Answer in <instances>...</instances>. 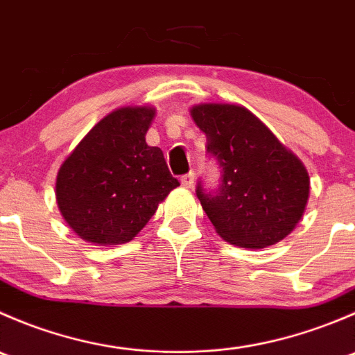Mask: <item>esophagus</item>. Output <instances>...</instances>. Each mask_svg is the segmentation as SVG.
I'll return each instance as SVG.
<instances>
[{
  "instance_id": "obj_1",
  "label": "esophagus",
  "mask_w": 355,
  "mask_h": 355,
  "mask_svg": "<svg viewBox=\"0 0 355 355\" xmlns=\"http://www.w3.org/2000/svg\"><path fill=\"white\" fill-rule=\"evenodd\" d=\"M180 182L185 189H192V185H194V173L191 171V173L184 175V177L180 178Z\"/></svg>"
}]
</instances>
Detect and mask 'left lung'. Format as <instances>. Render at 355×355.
<instances>
[{
    "instance_id": "obj_1",
    "label": "left lung",
    "mask_w": 355,
    "mask_h": 355,
    "mask_svg": "<svg viewBox=\"0 0 355 355\" xmlns=\"http://www.w3.org/2000/svg\"><path fill=\"white\" fill-rule=\"evenodd\" d=\"M191 116L221 168L214 194H206L200 184L196 191L216 234L244 249L284 241L309 199V173L302 161L244 106L200 103L192 106Z\"/></svg>"
}]
</instances>
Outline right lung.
<instances>
[{"label": "right lung", "mask_w": 355, "mask_h": 355, "mask_svg": "<svg viewBox=\"0 0 355 355\" xmlns=\"http://www.w3.org/2000/svg\"><path fill=\"white\" fill-rule=\"evenodd\" d=\"M153 106H123L99 120L67 156L56 202L67 225L94 245L130 242L178 180L163 151L146 142Z\"/></svg>", "instance_id": "add662e5"}]
</instances>
